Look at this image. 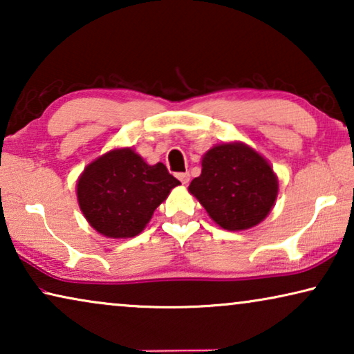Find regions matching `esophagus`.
Segmentation results:
<instances>
[{"label": "esophagus", "mask_w": 354, "mask_h": 354, "mask_svg": "<svg viewBox=\"0 0 354 354\" xmlns=\"http://www.w3.org/2000/svg\"><path fill=\"white\" fill-rule=\"evenodd\" d=\"M178 180H180L182 183H183V185H187V183H188V180H190V174H188V172H182V174H178Z\"/></svg>", "instance_id": "esophagus-1"}]
</instances>
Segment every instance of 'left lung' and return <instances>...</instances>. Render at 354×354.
I'll use <instances>...</instances> for the list:
<instances>
[{
	"mask_svg": "<svg viewBox=\"0 0 354 354\" xmlns=\"http://www.w3.org/2000/svg\"><path fill=\"white\" fill-rule=\"evenodd\" d=\"M201 167L188 192L217 225L246 230L268 217L277 200L279 180L258 151L240 142L216 145L203 156Z\"/></svg>",
	"mask_w": 354,
	"mask_h": 354,
	"instance_id": "left-lung-1",
	"label": "left lung"
}]
</instances>
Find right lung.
I'll list each match as a JSON object with an SVG mask.
<instances>
[{"label":"right lung","mask_w":354,"mask_h":354,"mask_svg":"<svg viewBox=\"0 0 354 354\" xmlns=\"http://www.w3.org/2000/svg\"><path fill=\"white\" fill-rule=\"evenodd\" d=\"M180 185L162 162L149 166L132 148L111 149L84 169L77 200L85 219L101 235H138L153 212Z\"/></svg>","instance_id":"obj_1"}]
</instances>
